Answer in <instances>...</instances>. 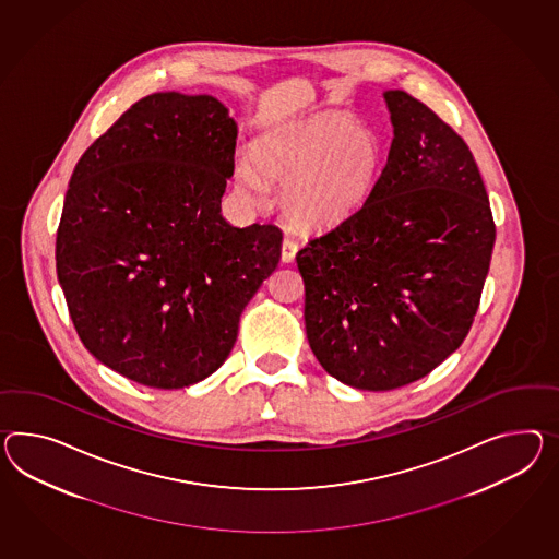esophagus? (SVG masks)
Instances as JSON below:
<instances>
[{
	"label": "esophagus",
	"instance_id": "34e87169",
	"mask_svg": "<svg viewBox=\"0 0 559 559\" xmlns=\"http://www.w3.org/2000/svg\"><path fill=\"white\" fill-rule=\"evenodd\" d=\"M297 250H299V245H297L293 238H288V236H286L285 240H283V250H281L283 262H293V260H295V254H297Z\"/></svg>",
	"mask_w": 559,
	"mask_h": 559
}]
</instances>
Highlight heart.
<instances>
[{
  "label": "heart",
  "instance_id": "obj_1",
  "mask_svg": "<svg viewBox=\"0 0 559 559\" xmlns=\"http://www.w3.org/2000/svg\"><path fill=\"white\" fill-rule=\"evenodd\" d=\"M383 167L380 136L340 112L317 115L269 136L254 167H236V186L250 204L266 205V186L283 188L285 216L300 230H329L366 204Z\"/></svg>",
  "mask_w": 559,
  "mask_h": 559
}]
</instances>
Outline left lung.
<instances>
[{
	"mask_svg": "<svg viewBox=\"0 0 559 559\" xmlns=\"http://www.w3.org/2000/svg\"><path fill=\"white\" fill-rule=\"evenodd\" d=\"M383 96L394 141L366 204L297 252L314 357L369 392L420 380L461 347L495 245L463 136L408 93Z\"/></svg>",
	"mask_w": 559,
	"mask_h": 559,
	"instance_id": "8db88e82",
	"label": "left lung"
}]
</instances>
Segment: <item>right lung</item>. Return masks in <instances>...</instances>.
<instances>
[{"instance_id":"1","label":"right lung","mask_w":559,"mask_h":559,"mask_svg":"<svg viewBox=\"0 0 559 559\" xmlns=\"http://www.w3.org/2000/svg\"><path fill=\"white\" fill-rule=\"evenodd\" d=\"M236 136L214 96L155 93L74 167L58 281L84 347L136 383L174 390L214 373L278 266V226L234 228L219 216Z\"/></svg>"}]
</instances>
